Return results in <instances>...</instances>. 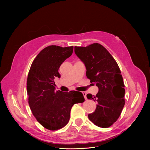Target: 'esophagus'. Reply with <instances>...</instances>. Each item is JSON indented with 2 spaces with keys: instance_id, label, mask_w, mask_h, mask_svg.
<instances>
[{
  "instance_id": "1",
  "label": "esophagus",
  "mask_w": 150,
  "mask_h": 150,
  "mask_svg": "<svg viewBox=\"0 0 150 150\" xmlns=\"http://www.w3.org/2000/svg\"><path fill=\"white\" fill-rule=\"evenodd\" d=\"M82 94L83 95V97H84V98H85V100H87V94H86V93H85V91H83V92H82Z\"/></svg>"
}]
</instances>
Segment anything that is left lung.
<instances>
[{"label":"left lung","mask_w":150,"mask_h":150,"mask_svg":"<svg viewBox=\"0 0 150 150\" xmlns=\"http://www.w3.org/2000/svg\"><path fill=\"white\" fill-rule=\"evenodd\" d=\"M74 49L86 68L87 78L98 88L96 96L87 95L88 99L97 103L88 118L96 126L110 127L117 120L125 105V85L119 67L110 53L98 43L75 46Z\"/></svg>","instance_id":"1"}]
</instances>
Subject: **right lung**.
Here are the masks:
<instances>
[{
	"instance_id": "1",
	"label": "right lung",
	"mask_w": 150,
	"mask_h": 150,
	"mask_svg": "<svg viewBox=\"0 0 150 150\" xmlns=\"http://www.w3.org/2000/svg\"><path fill=\"white\" fill-rule=\"evenodd\" d=\"M73 46H49L36 56L31 66L27 82L30 109L37 120L46 129L55 131L65 126L70 119L74 104L82 103V93L55 91V77L62 63L73 52Z\"/></svg>"
}]
</instances>
